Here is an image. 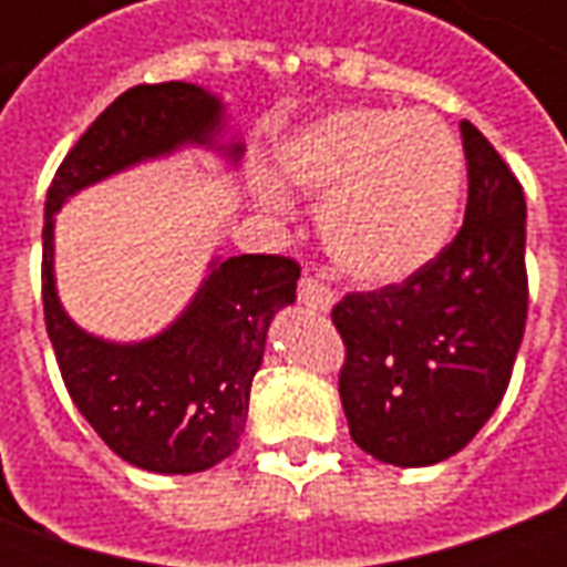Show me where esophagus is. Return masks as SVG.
Instances as JSON below:
<instances>
[{"label":"esophagus","mask_w":567,"mask_h":567,"mask_svg":"<svg viewBox=\"0 0 567 567\" xmlns=\"http://www.w3.org/2000/svg\"><path fill=\"white\" fill-rule=\"evenodd\" d=\"M297 297H300V303L309 309H316V312H328L333 307V291L331 285L319 279V276H300V282H297Z\"/></svg>","instance_id":"1"}]
</instances>
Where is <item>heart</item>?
<instances>
[{
	"label": "heart",
	"instance_id": "b5f03b06",
	"mask_svg": "<svg viewBox=\"0 0 567 567\" xmlns=\"http://www.w3.org/2000/svg\"><path fill=\"white\" fill-rule=\"evenodd\" d=\"M291 187L324 197L321 239L358 282H401L450 243L464 182L462 145L437 115L343 109L309 124L279 154ZM260 199L282 197L260 185Z\"/></svg>",
	"mask_w": 567,
	"mask_h": 567
}]
</instances>
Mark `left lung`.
I'll list each match as a JSON object with an SVG mask.
<instances>
[{
    "mask_svg": "<svg viewBox=\"0 0 567 567\" xmlns=\"http://www.w3.org/2000/svg\"><path fill=\"white\" fill-rule=\"evenodd\" d=\"M462 145L467 206L450 246L404 282L349 291L331 309L349 434L398 467L474 440L507 392L528 316L523 185L467 121Z\"/></svg>",
    "mask_w": 567,
    "mask_h": 567,
    "instance_id": "8db88e82",
    "label": "left lung"
}]
</instances>
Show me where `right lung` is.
<instances>
[{
  "label": "right lung",
  "instance_id": "1",
  "mask_svg": "<svg viewBox=\"0 0 567 567\" xmlns=\"http://www.w3.org/2000/svg\"><path fill=\"white\" fill-rule=\"evenodd\" d=\"M218 117V100L185 81L130 87L75 142L44 199L42 303L60 377L105 446L151 474H197L236 452L267 328L295 303L300 264L285 255L221 260L169 331L148 343H103L56 300L54 212L130 163L209 142Z\"/></svg>",
  "mask_w": 567,
  "mask_h": 567
}]
</instances>
